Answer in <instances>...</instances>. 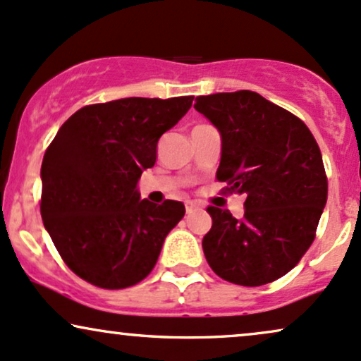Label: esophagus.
Instances as JSON below:
<instances>
[{
  "label": "esophagus",
  "instance_id": "obj_1",
  "mask_svg": "<svg viewBox=\"0 0 361 361\" xmlns=\"http://www.w3.org/2000/svg\"><path fill=\"white\" fill-rule=\"evenodd\" d=\"M197 209H199V206L196 204V202H188V204H185V213H188V214L196 213Z\"/></svg>",
  "mask_w": 361,
  "mask_h": 361
}]
</instances>
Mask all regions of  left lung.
I'll list each match as a JSON object with an SVG mask.
<instances>
[{"label":"left lung","instance_id":"left-lung-1","mask_svg":"<svg viewBox=\"0 0 361 361\" xmlns=\"http://www.w3.org/2000/svg\"><path fill=\"white\" fill-rule=\"evenodd\" d=\"M194 108L221 135L216 177L243 194V218L209 206L207 264L231 283L258 287L299 264L314 241L328 199L323 157L298 116L253 91L196 97Z\"/></svg>","mask_w":361,"mask_h":361}]
</instances>
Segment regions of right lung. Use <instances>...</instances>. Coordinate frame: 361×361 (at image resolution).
I'll use <instances>...</instances> for the list:
<instances>
[{"mask_svg":"<svg viewBox=\"0 0 361 361\" xmlns=\"http://www.w3.org/2000/svg\"><path fill=\"white\" fill-rule=\"evenodd\" d=\"M194 96L125 97L84 106L61 126L42 162L40 213L66 265L101 289H125L152 272L165 236L184 218L179 201L140 199L157 143Z\"/></svg>","mask_w":361,"mask_h":361,"instance_id":"1","label":"right lung"}]
</instances>
